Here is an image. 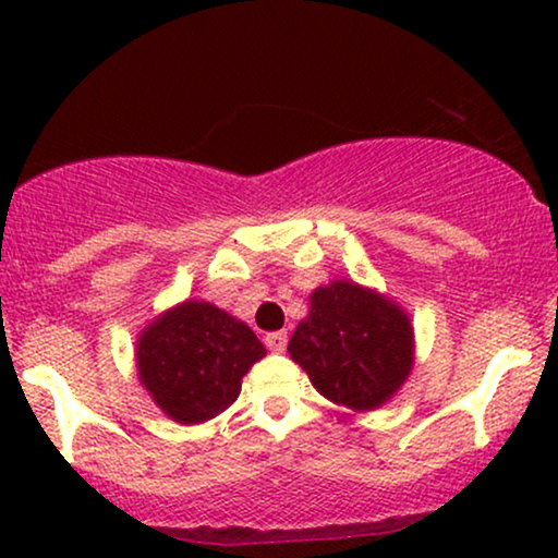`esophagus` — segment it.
<instances>
[{
	"mask_svg": "<svg viewBox=\"0 0 558 558\" xmlns=\"http://www.w3.org/2000/svg\"><path fill=\"white\" fill-rule=\"evenodd\" d=\"M264 342H266V348L271 350V353H284V348H287V332H269L264 338Z\"/></svg>",
	"mask_w": 558,
	"mask_h": 558,
	"instance_id": "34e87169",
	"label": "esophagus"
}]
</instances>
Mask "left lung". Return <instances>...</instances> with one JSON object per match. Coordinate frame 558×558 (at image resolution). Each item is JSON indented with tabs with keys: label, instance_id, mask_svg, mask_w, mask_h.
Returning <instances> with one entry per match:
<instances>
[{
	"label": "left lung",
	"instance_id": "obj_1",
	"mask_svg": "<svg viewBox=\"0 0 558 558\" xmlns=\"http://www.w3.org/2000/svg\"><path fill=\"white\" fill-rule=\"evenodd\" d=\"M287 350L327 401L376 411L411 376L414 325L386 294L332 279L310 294V315Z\"/></svg>",
	"mask_w": 558,
	"mask_h": 558
}]
</instances>
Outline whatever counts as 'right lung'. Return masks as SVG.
I'll use <instances>...</instances> for the list:
<instances>
[{
  "mask_svg": "<svg viewBox=\"0 0 558 558\" xmlns=\"http://www.w3.org/2000/svg\"><path fill=\"white\" fill-rule=\"evenodd\" d=\"M136 376L178 424H203L239 399L241 380L266 348L241 319L205 300H185L136 338Z\"/></svg>",
  "mask_w": 558,
  "mask_h": 558,
  "instance_id": "add662e5",
  "label": "right lung"
}]
</instances>
